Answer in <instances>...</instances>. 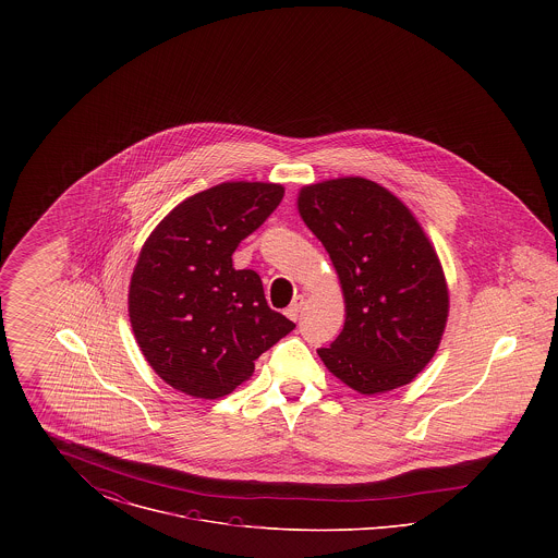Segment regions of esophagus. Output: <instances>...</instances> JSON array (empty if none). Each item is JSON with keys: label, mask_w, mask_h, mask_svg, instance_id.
I'll return each instance as SVG.
<instances>
[{"label": "esophagus", "mask_w": 558, "mask_h": 558, "mask_svg": "<svg viewBox=\"0 0 558 558\" xmlns=\"http://www.w3.org/2000/svg\"><path fill=\"white\" fill-rule=\"evenodd\" d=\"M303 305H305V299L299 294V296H294L292 299L291 305H289V310H287V316L291 319L299 318V314H301V310H303Z\"/></svg>", "instance_id": "34e87169"}]
</instances>
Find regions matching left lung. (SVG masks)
Here are the masks:
<instances>
[{
    "label": "left lung",
    "mask_w": 558,
    "mask_h": 558,
    "mask_svg": "<svg viewBox=\"0 0 558 558\" xmlns=\"http://www.w3.org/2000/svg\"><path fill=\"white\" fill-rule=\"evenodd\" d=\"M296 205L345 296V326L318 349L322 362L364 396L412 383L435 355L450 307L421 223L398 196L364 178L301 187Z\"/></svg>",
    "instance_id": "left-lung-1"
}]
</instances>
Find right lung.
<instances>
[{
	"label": "right lung",
	"mask_w": 558,
	"mask_h": 558,
	"mask_svg": "<svg viewBox=\"0 0 558 558\" xmlns=\"http://www.w3.org/2000/svg\"><path fill=\"white\" fill-rule=\"evenodd\" d=\"M284 187L226 182L180 203L144 242L130 284V319L146 362L173 389L217 399L251 378L287 337L257 271L232 255L280 205Z\"/></svg>",
	"instance_id": "1"
}]
</instances>
